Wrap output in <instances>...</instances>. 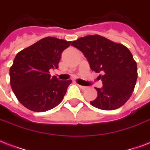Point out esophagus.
<instances>
[{
	"instance_id": "1",
	"label": "esophagus",
	"mask_w": 150,
	"mask_h": 150,
	"mask_svg": "<svg viewBox=\"0 0 150 150\" xmlns=\"http://www.w3.org/2000/svg\"><path fill=\"white\" fill-rule=\"evenodd\" d=\"M79 88H81V89H82V90H84V89H86V87L85 86H82V85H80V84H78Z\"/></svg>"
}]
</instances>
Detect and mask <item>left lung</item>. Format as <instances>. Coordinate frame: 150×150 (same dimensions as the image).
Instances as JSON below:
<instances>
[{
  "instance_id": "1",
  "label": "left lung",
  "mask_w": 150,
  "mask_h": 150,
  "mask_svg": "<svg viewBox=\"0 0 150 150\" xmlns=\"http://www.w3.org/2000/svg\"><path fill=\"white\" fill-rule=\"evenodd\" d=\"M72 46L81 51L92 71L103 73V88H96L97 98L91 105L103 110L122 106L132 96L136 83L137 63L129 49L100 35H88L74 40Z\"/></svg>"
}]
</instances>
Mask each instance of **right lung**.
I'll return each instance as SVG.
<instances>
[{"mask_svg": "<svg viewBox=\"0 0 150 150\" xmlns=\"http://www.w3.org/2000/svg\"><path fill=\"white\" fill-rule=\"evenodd\" d=\"M72 41L47 37L16 54L10 67V83L18 102L34 112L52 110L62 102L71 80L49 74Z\"/></svg>", "mask_w": 150, "mask_h": 150, "instance_id": "add662e5", "label": "right lung"}]
</instances>
